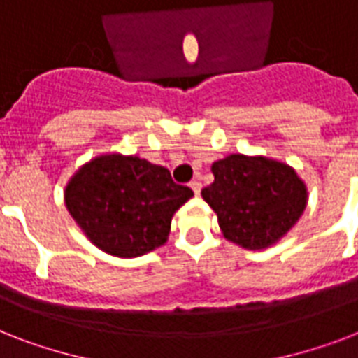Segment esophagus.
<instances>
[{"label":"esophagus","instance_id":"34e87169","mask_svg":"<svg viewBox=\"0 0 358 358\" xmlns=\"http://www.w3.org/2000/svg\"><path fill=\"white\" fill-rule=\"evenodd\" d=\"M191 189H193V193H195V195H201V189H202V184L201 182H191Z\"/></svg>","mask_w":358,"mask_h":358}]
</instances>
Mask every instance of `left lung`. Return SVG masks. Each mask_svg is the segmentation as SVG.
<instances>
[{
	"instance_id": "left-lung-1",
	"label": "left lung",
	"mask_w": 358,
	"mask_h": 358,
	"mask_svg": "<svg viewBox=\"0 0 358 358\" xmlns=\"http://www.w3.org/2000/svg\"><path fill=\"white\" fill-rule=\"evenodd\" d=\"M212 173L202 199L217 213L224 238L243 249L271 247L305 212L306 185L286 163L230 154Z\"/></svg>"
}]
</instances>
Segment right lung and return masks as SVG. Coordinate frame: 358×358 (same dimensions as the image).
I'll return each instance as SVG.
<instances>
[{"instance_id": "add662e5", "label": "right lung", "mask_w": 358, "mask_h": 358, "mask_svg": "<svg viewBox=\"0 0 358 358\" xmlns=\"http://www.w3.org/2000/svg\"><path fill=\"white\" fill-rule=\"evenodd\" d=\"M193 191L162 165L106 154L70 178L64 204L85 236L113 256L135 258L167 241L174 212Z\"/></svg>"}]
</instances>
